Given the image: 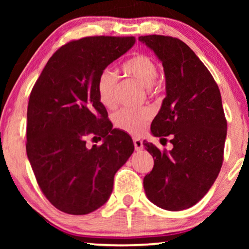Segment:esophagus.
Returning a JSON list of instances; mask_svg holds the SVG:
<instances>
[{
    "mask_svg": "<svg viewBox=\"0 0 249 249\" xmlns=\"http://www.w3.org/2000/svg\"><path fill=\"white\" fill-rule=\"evenodd\" d=\"M134 146H135V149L136 151H141V149L142 148V139L139 138H134Z\"/></svg>",
    "mask_w": 249,
    "mask_h": 249,
    "instance_id": "1",
    "label": "esophagus"
}]
</instances>
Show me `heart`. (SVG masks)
Returning <instances> with one entry per match:
<instances>
[{
    "label": "heart",
    "mask_w": 249,
    "mask_h": 249,
    "mask_svg": "<svg viewBox=\"0 0 249 249\" xmlns=\"http://www.w3.org/2000/svg\"><path fill=\"white\" fill-rule=\"evenodd\" d=\"M121 71L146 88L156 86L158 66L145 54H135L129 57L121 64ZM117 74L108 69L102 71L97 78V96L107 108H114L117 105ZM151 118L152 111L148 107L124 108L114 115V124L130 135H141Z\"/></svg>",
    "instance_id": "b5f03b06"
}]
</instances>
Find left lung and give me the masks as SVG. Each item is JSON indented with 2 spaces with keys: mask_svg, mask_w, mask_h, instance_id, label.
Wrapping results in <instances>:
<instances>
[{
  "mask_svg": "<svg viewBox=\"0 0 249 249\" xmlns=\"http://www.w3.org/2000/svg\"><path fill=\"white\" fill-rule=\"evenodd\" d=\"M164 68L166 96L152 122L155 137L171 151L144 146L154 159L144 178L147 198L161 209L186 210L198 203L219 176L223 163L227 120L217 85L193 50L178 38L141 36Z\"/></svg>",
  "mask_w": 249,
  "mask_h": 249,
  "instance_id": "8db88e82",
  "label": "left lung"
}]
</instances>
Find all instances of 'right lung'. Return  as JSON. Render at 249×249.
<instances>
[{
  "label": "right lung",
  "mask_w": 249,
  "mask_h": 249,
  "mask_svg": "<svg viewBox=\"0 0 249 249\" xmlns=\"http://www.w3.org/2000/svg\"><path fill=\"white\" fill-rule=\"evenodd\" d=\"M136 42L90 36L61 46L34 85L27 110V156L40 190L61 212L84 215L107 203L114 175L134 152L127 132L112 129L97 78ZM104 144L86 145L87 137Z\"/></svg>",
  "instance_id": "add662e5"
}]
</instances>
